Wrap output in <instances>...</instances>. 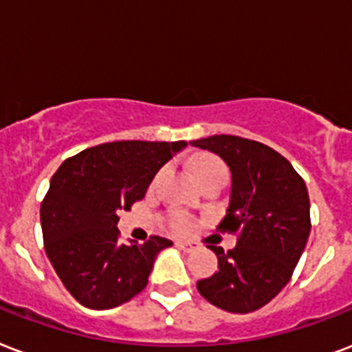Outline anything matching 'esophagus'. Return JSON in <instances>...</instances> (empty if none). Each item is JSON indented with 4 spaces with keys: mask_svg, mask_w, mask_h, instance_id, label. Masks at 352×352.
<instances>
[{
    "mask_svg": "<svg viewBox=\"0 0 352 352\" xmlns=\"http://www.w3.org/2000/svg\"><path fill=\"white\" fill-rule=\"evenodd\" d=\"M176 246L179 248V250H184V252H192V250H195V244H192V242H178V244H176Z\"/></svg>",
    "mask_w": 352,
    "mask_h": 352,
    "instance_id": "1",
    "label": "esophagus"
}]
</instances>
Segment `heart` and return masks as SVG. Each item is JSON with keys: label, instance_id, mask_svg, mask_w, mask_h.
<instances>
[{"label": "heart", "instance_id": "heart-1", "mask_svg": "<svg viewBox=\"0 0 352 352\" xmlns=\"http://www.w3.org/2000/svg\"><path fill=\"white\" fill-rule=\"evenodd\" d=\"M190 168H192V174L196 178H201L209 173H219V170H226L224 163L220 162L217 156H211V154H201V156H196L192 162H190ZM170 228L178 233H189L192 231L195 224L189 217L185 214H173L170 217Z\"/></svg>", "mask_w": 352, "mask_h": 352}]
</instances>
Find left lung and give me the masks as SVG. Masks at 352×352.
<instances>
[{
  "label": "left lung",
  "mask_w": 352,
  "mask_h": 352,
  "mask_svg": "<svg viewBox=\"0 0 352 352\" xmlns=\"http://www.w3.org/2000/svg\"><path fill=\"white\" fill-rule=\"evenodd\" d=\"M190 145L228 163L231 201L217 230L236 235L233 250L209 246L220 268L196 288L226 312H255L285 288L307 246L312 228L307 185L287 157L258 141L220 133Z\"/></svg>",
  "instance_id": "left-lung-1"
}]
</instances>
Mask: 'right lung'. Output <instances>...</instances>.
<instances>
[{"instance_id":"1","label":"right lung","mask_w":352,"mask_h":352,"mask_svg":"<svg viewBox=\"0 0 352 352\" xmlns=\"http://www.w3.org/2000/svg\"><path fill=\"white\" fill-rule=\"evenodd\" d=\"M185 141H113L67 157L40 206L43 248L78 303L113 309L145 290L154 258L173 246L152 235L121 241L119 213L143 200L146 187Z\"/></svg>"}]
</instances>
